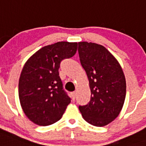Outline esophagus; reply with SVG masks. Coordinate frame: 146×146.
Here are the masks:
<instances>
[{
	"label": "esophagus",
	"instance_id": "1",
	"mask_svg": "<svg viewBox=\"0 0 146 146\" xmlns=\"http://www.w3.org/2000/svg\"><path fill=\"white\" fill-rule=\"evenodd\" d=\"M76 95V93L75 92H71V98H72V100H73V101H75Z\"/></svg>",
	"mask_w": 146,
	"mask_h": 146
}]
</instances>
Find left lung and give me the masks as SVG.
<instances>
[{"label":"left lung","mask_w":146,"mask_h":146,"mask_svg":"<svg viewBox=\"0 0 146 146\" xmlns=\"http://www.w3.org/2000/svg\"><path fill=\"white\" fill-rule=\"evenodd\" d=\"M80 63L86 71L91 100L79 109L86 122L96 127L106 126L117 117L126 98V79L113 55L101 44L78 43Z\"/></svg>","instance_id":"8db88e82"}]
</instances>
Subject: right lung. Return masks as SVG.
Listing matches in <instances>:
<instances>
[{
    "mask_svg": "<svg viewBox=\"0 0 146 146\" xmlns=\"http://www.w3.org/2000/svg\"><path fill=\"white\" fill-rule=\"evenodd\" d=\"M77 42H59L31 56L22 70L19 98L24 113L39 126L53 124L62 117L70 98L63 89L58 70L63 60L77 50Z\"/></svg>",
    "mask_w": 146,
    "mask_h": 146,
    "instance_id": "right-lung-1",
    "label": "right lung"
}]
</instances>
